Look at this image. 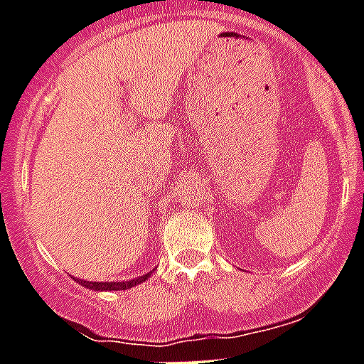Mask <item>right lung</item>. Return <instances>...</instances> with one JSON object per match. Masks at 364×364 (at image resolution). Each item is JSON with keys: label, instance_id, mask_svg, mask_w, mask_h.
<instances>
[{"label": "right lung", "instance_id": "right-lung-1", "mask_svg": "<svg viewBox=\"0 0 364 364\" xmlns=\"http://www.w3.org/2000/svg\"><path fill=\"white\" fill-rule=\"evenodd\" d=\"M151 273H154V269L144 273V275L136 277V279L132 280H121V282H116V280H112V282H91V280L84 279H76V282L80 284V286H84V288L92 289V291H121V289H130L134 288V286H137V284L148 280Z\"/></svg>", "mask_w": 364, "mask_h": 364}]
</instances>
